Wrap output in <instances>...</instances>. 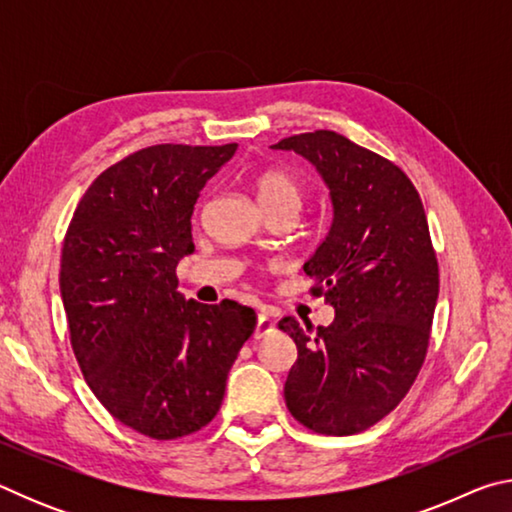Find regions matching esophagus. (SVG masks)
Returning a JSON list of instances; mask_svg holds the SVG:
<instances>
[{
	"label": "esophagus",
	"instance_id": "obj_1",
	"mask_svg": "<svg viewBox=\"0 0 512 512\" xmlns=\"http://www.w3.org/2000/svg\"><path fill=\"white\" fill-rule=\"evenodd\" d=\"M275 329V320L262 311V314H257V325H255V339H264L266 334H271Z\"/></svg>",
	"mask_w": 512,
	"mask_h": 512
}]
</instances>
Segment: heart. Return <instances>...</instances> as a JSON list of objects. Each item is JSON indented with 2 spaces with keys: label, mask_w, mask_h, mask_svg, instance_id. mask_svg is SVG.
Wrapping results in <instances>:
<instances>
[{
  "label": "heart",
  "mask_w": 512,
  "mask_h": 512,
  "mask_svg": "<svg viewBox=\"0 0 512 512\" xmlns=\"http://www.w3.org/2000/svg\"><path fill=\"white\" fill-rule=\"evenodd\" d=\"M255 194L264 212L280 205L298 207L302 198V185L291 171L282 167H268L255 176Z\"/></svg>",
  "instance_id": "heart-1"
}]
</instances>
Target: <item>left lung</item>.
<instances>
[{
  "mask_svg": "<svg viewBox=\"0 0 512 512\" xmlns=\"http://www.w3.org/2000/svg\"><path fill=\"white\" fill-rule=\"evenodd\" d=\"M273 149L314 164L334 205L305 273L311 296H323L336 316L316 329L293 316L277 323L298 348L284 400L307 429L352 436L404 400L427 357L440 287L427 214L395 162L345 135L300 133Z\"/></svg>",
  "mask_w": 512,
  "mask_h": 512,
  "instance_id": "8db88e82",
  "label": "left lung"
}]
</instances>
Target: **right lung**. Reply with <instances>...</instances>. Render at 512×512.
I'll use <instances>...</instances> for the list:
<instances>
[{
	"label": "right lung",
	"mask_w": 512,
	"mask_h": 512,
	"mask_svg": "<svg viewBox=\"0 0 512 512\" xmlns=\"http://www.w3.org/2000/svg\"><path fill=\"white\" fill-rule=\"evenodd\" d=\"M235 151L155 144L126 155L88 187L63 241L60 296L83 377L112 418L153 440L214 420L255 329L250 307L178 293L196 198Z\"/></svg>",
	"instance_id": "1"
}]
</instances>
